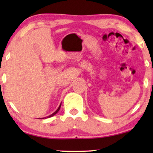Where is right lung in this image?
<instances>
[{"label": "right lung", "instance_id": "obj_1", "mask_svg": "<svg viewBox=\"0 0 153 153\" xmlns=\"http://www.w3.org/2000/svg\"><path fill=\"white\" fill-rule=\"evenodd\" d=\"M60 106H61V104H60L59 107H58V109H57V110H56L55 112H54V113H53V114H52L51 115H50V116H47V117H45V118H50V117H52V116H54V115H55V114H57V113H58V111H59V110H60Z\"/></svg>", "mask_w": 153, "mask_h": 153}]
</instances>
